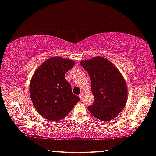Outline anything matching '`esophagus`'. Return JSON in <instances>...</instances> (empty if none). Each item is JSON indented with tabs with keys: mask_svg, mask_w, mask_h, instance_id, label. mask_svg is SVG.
I'll return each mask as SVG.
<instances>
[{
	"mask_svg": "<svg viewBox=\"0 0 156 156\" xmlns=\"http://www.w3.org/2000/svg\"><path fill=\"white\" fill-rule=\"evenodd\" d=\"M79 97H80V99H82V98H83V94H82V93H81V94H80V96H79Z\"/></svg>",
	"mask_w": 156,
	"mask_h": 156,
	"instance_id": "obj_1",
	"label": "esophagus"
}]
</instances>
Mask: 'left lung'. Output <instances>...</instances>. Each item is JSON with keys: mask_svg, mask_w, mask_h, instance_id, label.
<instances>
[{"mask_svg": "<svg viewBox=\"0 0 156 156\" xmlns=\"http://www.w3.org/2000/svg\"><path fill=\"white\" fill-rule=\"evenodd\" d=\"M80 65L91 78V91L94 97L88 109L96 118L103 121L114 119L126 104V83L119 69L107 59L95 57L82 60Z\"/></svg>", "mask_w": 156, "mask_h": 156, "instance_id": "1", "label": "left lung"}]
</instances>
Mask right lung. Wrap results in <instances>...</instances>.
Returning a JSON list of instances; mask_svg holds the SVG:
<instances>
[{
	"label": "right lung",
	"mask_w": 156,
	"mask_h": 156,
	"mask_svg": "<svg viewBox=\"0 0 156 156\" xmlns=\"http://www.w3.org/2000/svg\"><path fill=\"white\" fill-rule=\"evenodd\" d=\"M74 64L72 59L53 57L35 70L30 83V94L36 110L44 119L61 120L80 100L65 78Z\"/></svg>",
	"instance_id": "obj_1"
}]
</instances>
